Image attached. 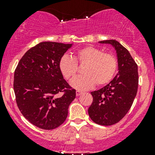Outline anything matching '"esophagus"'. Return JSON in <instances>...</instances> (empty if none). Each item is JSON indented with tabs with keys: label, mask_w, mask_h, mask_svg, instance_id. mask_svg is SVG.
<instances>
[{
	"label": "esophagus",
	"mask_w": 155,
	"mask_h": 155,
	"mask_svg": "<svg viewBox=\"0 0 155 155\" xmlns=\"http://www.w3.org/2000/svg\"><path fill=\"white\" fill-rule=\"evenodd\" d=\"M82 94H83V92L80 91H76V96H79V95Z\"/></svg>",
	"instance_id": "1"
}]
</instances>
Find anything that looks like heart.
I'll list each match as a JSON object with an SVG mask.
<instances>
[{
  "instance_id": "heart-1",
  "label": "heart",
  "mask_w": 155,
  "mask_h": 155,
  "mask_svg": "<svg viewBox=\"0 0 155 155\" xmlns=\"http://www.w3.org/2000/svg\"><path fill=\"white\" fill-rule=\"evenodd\" d=\"M86 64L84 75L75 78L71 85L78 90H88L95 85L103 86L109 83L116 73L118 60L112 53L104 52L93 46H85L76 51V58L64 55L59 61V69L67 79L77 74L78 64Z\"/></svg>"
}]
</instances>
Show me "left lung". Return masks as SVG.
<instances>
[{"mask_svg": "<svg viewBox=\"0 0 155 155\" xmlns=\"http://www.w3.org/2000/svg\"><path fill=\"white\" fill-rule=\"evenodd\" d=\"M99 43L111 44L116 50L118 72L108 85L91 92L93 102L88 115L96 124L109 126L121 121L132 106L138 89V67L128 50L118 41Z\"/></svg>", "mask_w": 155, "mask_h": 155, "instance_id": "8db88e82", "label": "left lung"}]
</instances>
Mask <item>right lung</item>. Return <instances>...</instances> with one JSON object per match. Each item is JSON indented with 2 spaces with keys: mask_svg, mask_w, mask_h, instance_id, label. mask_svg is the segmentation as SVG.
<instances>
[{
  "mask_svg": "<svg viewBox=\"0 0 155 155\" xmlns=\"http://www.w3.org/2000/svg\"><path fill=\"white\" fill-rule=\"evenodd\" d=\"M72 44L42 42L22 56L14 73L17 106L31 124L52 130L63 124L76 98L59 69V61ZM62 92L61 97L57 94Z\"/></svg>",
  "mask_w": 155,
  "mask_h": 155,
  "instance_id": "add662e5",
  "label": "right lung"
}]
</instances>
